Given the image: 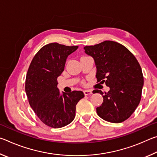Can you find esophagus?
Wrapping results in <instances>:
<instances>
[{
  "instance_id": "1",
  "label": "esophagus",
  "mask_w": 157,
  "mask_h": 157,
  "mask_svg": "<svg viewBox=\"0 0 157 157\" xmlns=\"http://www.w3.org/2000/svg\"><path fill=\"white\" fill-rule=\"evenodd\" d=\"M84 94L85 95H89L92 94V91L91 90H84Z\"/></svg>"
}]
</instances>
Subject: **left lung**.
I'll return each instance as SVG.
<instances>
[{
	"instance_id": "1",
	"label": "left lung",
	"mask_w": 157,
	"mask_h": 157,
	"mask_svg": "<svg viewBox=\"0 0 157 157\" xmlns=\"http://www.w3.org/2000/svg\"><path fill=\"white\" fill-rule=\"evenodd\" d=\"M94 57L97 68V81L110 88L102 95L103 102L96 108L98 115L110 123H122L136 110L141 99L144 83L141 67L134 55L123 45L105 41L84 48Z\"/></svg>"
}]
</instances>
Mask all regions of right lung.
<instances>
[{
    "mask_svg": "<svg viewBox=\"0 0 157 157\" xmlns=\"http://www.w3.org/2000/svg\"><path fill=\"white\" fill-rule=\"evenodd\" d=\"M78 48L58 43L41 48L34 55L28 70L25 89L29 104L42 123L60 128L72 122L76 105L84 97L81 91L61 95L57 78L64 70L66 58Z\"/></svg>",
    "mask_w": 157,
    "mask_h": 157,
    "instance_id": "right-lung-1",
    "label": "right lung"
}]
</instances>
